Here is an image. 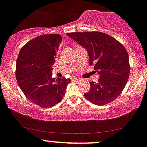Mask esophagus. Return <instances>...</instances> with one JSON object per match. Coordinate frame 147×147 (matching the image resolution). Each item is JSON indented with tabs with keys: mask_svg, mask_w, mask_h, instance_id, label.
Masks as SVG:
<instances>
[{
	"mask_svg": "<svg viewBox=\"0 0 147 147\" xmlns=\"http://www.w3.org/2000/svg\"><path fill=\"white\" fill-rule=\"evenodd\" d=\"M73 80L76 82H80L82 79H80V78H73Z\"/></svg>",
	"mask_w": 147,
	"mask_h": 147,
	"instance_id": "34e87169",
	"label": "esophagus"
}]
</instances>
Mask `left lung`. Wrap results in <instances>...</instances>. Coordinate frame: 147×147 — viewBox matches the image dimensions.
Wrapping results in <instances>:
<instances>
[{
	"mask_svg": "<svg viewBox=\"0 0 147 147\" xmlns=\"http://www.w3.org/2000/svg\"><path fill=\"white\" fill-rule=\"evenodd\" d=\"M67 35L88 51L90 65L99 75L97 83L90 82V90L84 94L91 103L105 105L115 100L127 83L130 64L127 50L112 36L99 32H74Z\"/></svg>",
	"mask_w": 147,
	"mask_h": 147,
	"instance_id": "left-lung-1",
	"label": "left lung"
}]
</instances>
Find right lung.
<instances>
[{
	"mask_svg": "<svg viewBox=\"0 0 147 147\" xmlns=\"http://www.w3.org/2000/svg\"><path fill=\"white\" fill-rule=\"evenodd\" d=\"M61 36L44 34L32 39L21 48L16 63V79L26 98L41 107H53L65 94L71 79L52 78Z\"/></svg>",
	"mask_w": 147,
	"mask_h": 147,
	"instance_id": "obj_1",
	"label": "right lung"
}]
</instances>
